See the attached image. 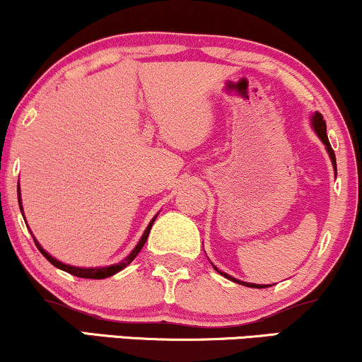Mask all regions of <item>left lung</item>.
Instances as JSON below:
<instances>
[{"label":"left lung","instance_id":"obj_1","mask_svg":"<svg viewBox=\"0 0 362 362\" xmlns=\"http://www.w3.org/2000/svg\"><path fill=\"white\" fill-rule=\"evenodd\" d=\"M313 128H314L315 134H317L319 139H321L322 144L326 145V150H327L329 157H331V162H332V165H334V172L337 173V167H336V155H334V150H332V147H331V144H329V139H327V134H326V122H324V118H322L321 113L315 112L314 115H313ZM214 269H215V271H217L218 274H221V276L227 277L228 281H234V282H237V284H242V286H245V287H254V289H264V287H271V286H262V284L242 282V281H239V279H235V277L228 276V274H226V272L218 271V269L215 267V265H214Z\"/></svg>","mask_w":362,"mask_h":362}]
</instances>
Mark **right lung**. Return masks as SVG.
<instances>
[{"label": "right lung", "instance_id": "obj_1", "mask_svg": "<svg viewBox=\"0 0 362 362\" xmlns=\"http://www.w3.org/2000/svg\"><path fill=\"white\" fill-rule=\"evenodd\" d=\"M18 204H20V209H21V212H23V207H21V197H20V184H18ZM155 218H157V215H155V217L152 218V222L148 223V227L145 228V232H144V235H141V239H140V242L139 244H136V247L134 250H132L130 254L127 255L125 259L122 260V262H118V264H113V265H108V267H73V265H68V264H63V262H59V260H57L54 257H52V255H49L47 250L43 249V247H41L40 244H38V240L35 239V244H36V247H38V250L41 254L45 255V257H47V260L48 262H52L54 267H58V269H62V271H65V272H68V274H71V276H76V277H83V279H105V277H110V276H113V274H117V272H120L122 269H125L128 264L132 262V260H134L136 255H139V252L141 250V247L145 245V242H147V239H148V234H150V228H152V226H153V222H155Z\"/></svg>", "mask_w": 362, "mask_h": 362}]
</instances>
